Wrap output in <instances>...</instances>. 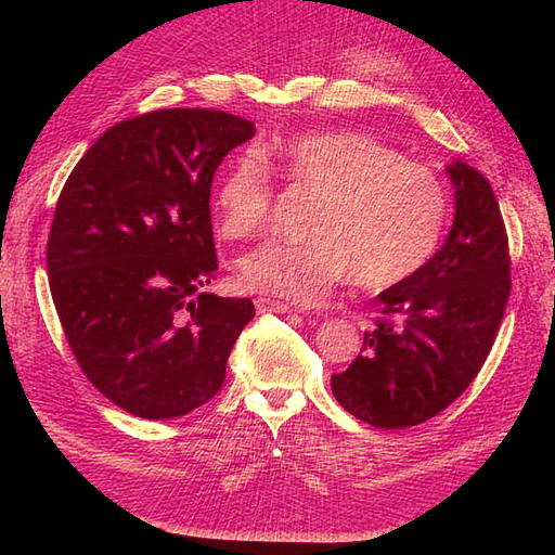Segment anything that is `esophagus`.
Returning a JSON list of instances; mask_svg holds the SVG:
<instances>
[{"label": "esophagus", "mask_w": 555, "mask_h": 555, "mask_svg": "<svg viewBox=\"0 0 555 555\" xmlns=\"http://www.w3.org/2000/svg\"><path fill=\"white\" fill-rule=\"evenodd\" d=\"M255 306L259 312H278V314H284V312H292V306L282 304V300H273V298H255Z\"/></svg>", "instance_id": "1"}]
</instances>
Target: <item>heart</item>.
<instances>
[{"label": "heart", "instance_id": "1", "mask_svg": "<svg viewBox=\"0 0 555 555\" xmlns=\"http://www.w3.org/2000/svg\"><path fill=\"white\" fill-rule=\"evenodd\" d=\"M263 158L319 201L310 241H271L241 259V280L251 292L312 304L349 275L363 289H389L412 278L442 238L440 178L367 133H300L263 150ZM215 206L227 238L266 229L273 178L259 155L245 153L229 166L215 188Z\"/></svg>", "mask_w": 555, "mask_h": 555}]
</instances>
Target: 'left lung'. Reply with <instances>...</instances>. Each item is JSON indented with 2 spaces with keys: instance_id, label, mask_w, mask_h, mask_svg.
Listing matches in <instances>:
<instances>
[{
  "instance_id": "8db88e82",
  "label": "left lung",
  "mask_w": 555,
  "mask_h": 555,
  "mask_svg": "<svg viewBox=\"0 0 555 555\" xmlns=\"http://www.w3.org/2000/svg\"><path fill=\"white\" fill-rule=\"evenodd\" d=\"M453 224L444 245L375 298L384 314L361 354L331 377L335 400L375 428H408L451 405L477 377L509 298V249L498 198L453 159Z\"/></svg>"
}]
</instances>
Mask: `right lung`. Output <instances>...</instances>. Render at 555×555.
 Here are the masks:
<instances>
[{
	"label": "right lung",
	"mask_w": 555,
	"mask_h": 555,
	"mask_svg": "<svg viewBox=\"0 0 555 555\" xmlns=\"http://www.w3.org/2000/svg\"><path fill=\"white\" fill-rule=\"evenodd\" d=\"M255 122L166 108L117 122L76 164L48 238V280L88 379L141 418H176L224 382L249 298L204 292L217 271L210 184Z\"/></svg>",
	"instance_id": "right-lung-1"
}]
</instances>
